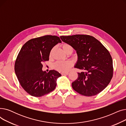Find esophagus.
Instances as JSON below:
<instances>
[{"instance_id": "esophagus-1", "label": "esophagus", "mask_w": 126, "mask_h": 126, "mask_svg": "<svg viewBox=\"0 0 126 126\" xmlns=\"http://www.w3.org/2000/svg\"><path fill=\"white\" fill-rule=\"evenodd\" d=\"M69 74L68 72H66V73H61V75L62 76H64V75H68Z\"/></svg>"}]
</instances>
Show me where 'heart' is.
Segmentation results:
<instances>
[{
    "mask_svg": "<svg viewBox=\"0 0 126 126\" xmlns=\"http://www.w3.org/2000/svg\"><path fill=\"white\" fill-rule=\"evenodd\" d=\"M62 47L63 50L66 52L68 50L70 49H72L71 46L67 43H64L62 45ZM52 50L50 52V55L51 56V52ZM72 62L70 60L67 61H60L56 62L54 65V68L57 71L61 72H65L68 71L70 68L72 66Z\"/></svg>",
    "mask_w": 126,
    "mask_h": 126,
    "instance_id": "b5f03b06",
    "label": "heart"
}]
</instances>
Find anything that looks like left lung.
Wrapping results in <instances>:
<instances>
[{
	"mask_svg": "<svg viewBox=\"0 0 126 126\" xmlns=\"http://www.w3.org/2000/svg\"><path fill=\"white\" fill-rule=\"evenodd\" d=\"M76 51L78 60L75 68L82 70L72 83V87L81 95L91 96L102 91L113 77V61L109 51L98 40L87 35L60 37Z\"/></svg>",
	"mask_w": 126,
	"mask_h": 126,
	"instance_id": "8db88e82",
	"label": "left lung"
}]
</instances>
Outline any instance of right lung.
Wrapping results in <instances>:
<instances>
[{"mask_svg":"<svg viewBox=\"0 0 126 126\" xmlns=\"http://www.w3.org/2000/svg\"><path fill=\"white\" fill-rule=\"evenodd\" d=\"M61 42L58 36L46 35L30 40L20 50L15 74L21 87L31 95L41 97L55 89L57 79L61 75L55 70L43 71L42 63L49 60L51 49Z\"/></svg>","mask_w":126,"mask_h":126,"instance_id":"right-lung-1","label":"right lung"}]
</instances>
